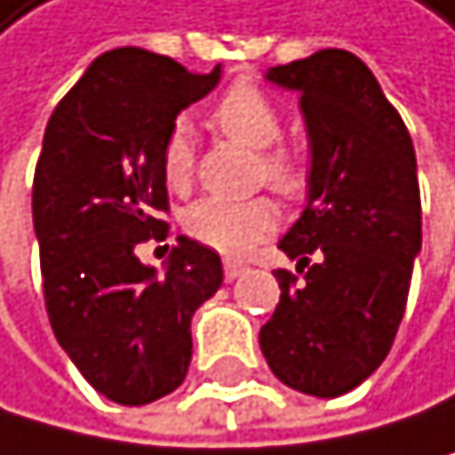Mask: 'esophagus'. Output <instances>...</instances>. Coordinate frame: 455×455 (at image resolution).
Segmentation results:
<instances>
[{
    "instance_id": "34e87169",
    "label": "esophagus",
    "mask_w": 455,
    "mask_h": 455,
    "mask_svg": "<svg viewBox=\"0 0 455 455\" xmlns=\"http://www.w3.org/2000/svg\"><path fill=\"white\" fill-rule=\"evenodd\" d=\"M223 275L226 280H237V277H243L246 275V266L243 263H237V260H223Z\"/></svg>"
}]
</instances>
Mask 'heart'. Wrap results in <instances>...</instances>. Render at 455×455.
<instances>
[{
	"label": "heart",
	"instance_id": "heart-1",
	"mask_svg": "<svg viewBox=\"0 0 455 455\" xmlns=\"http://www.w3.org/2000/svg\"><path fill=\"white\" fill-rule=\"evenodd\" d=\"M218 127L258 152V178L285 197L303 195L308 187L306 158L289 147H275L283 135V116L277 104L251 82H237L226 90L215 109ZM161 170L170 187L183 189L192 180V144L189 130L175 124L161 147ZM280 212L272 197H249V201H226V197H204L187 209L183 229L201 246L220 254H246L263 237L277 229Z\"/></svg>",
	"mask_w": 455,
	"mask_h": 455
}]
</instances>
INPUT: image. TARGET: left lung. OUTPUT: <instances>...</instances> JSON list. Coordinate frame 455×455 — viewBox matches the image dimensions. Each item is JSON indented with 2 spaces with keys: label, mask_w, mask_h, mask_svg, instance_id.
Segmentation results:
<instances>
[{
  "label": "left lung",
  "mask_w": 455,
  "mask_h": 455,
  "mask_svg": "<svg viewBox=\"0 0 455 455\" xmlns=\"http://www.w3.org/2000/svg\"><path fill=\"white\" fill-rule=\"evenodd\" d=\"M299 92L308 147V201L280 249V303L260 328L275 377L331 399L382 365L402 323L422 249L416 152L379 82L348 50H320L266 73Z\"/></svg>",
  "instance_id": "1"
}]
</instances>
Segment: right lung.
Instances as JSON below:
<instances>
[{"mask_svg": "<svg viewBox=\"0 0 455 455\" xmlns=\"http://www.w3.org/2000/svg\"><path fill=\"white\" fill-rule=\"evenodd\" d=\"M220 82L141 47L95 59L47 121L33 175L42 289L59 346L101 396L147 405L192 360V314L223 283L218 251L178 237L164 275L135 246L164 240L161 147Z\"/></svg>", "mask_w": 455, "mask_h": 455, "instance_id": "add662e5", "label": "right lung"}]
</instances>
